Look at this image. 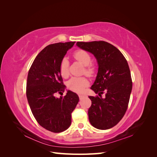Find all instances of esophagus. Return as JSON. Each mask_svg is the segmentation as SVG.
Masks as SVG:
<instances>
[{
    "instance_id": "1",
    "label": "esophagus",
    "mask_w": 157,
    "mask_h": 157,
    "mask_svg": "<svg viewBox=\"0 0 157 157\" xmlns=\"http://www.w3.org/2000/svg\"><path fill=\"white\" fill-rule=\"evenodd\" d=\"M84 96H84V95H82V94H79V95H78V97H79L80 99H82V98H83Z\"/></svg>"
}]
</instances>
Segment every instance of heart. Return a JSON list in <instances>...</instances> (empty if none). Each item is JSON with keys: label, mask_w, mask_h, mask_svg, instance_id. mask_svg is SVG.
Listing matches in <instances>:
<instances>
[{"label": "heart", "mask_w": 157, "mask_h": 157, "mask_svg": "<svg viewBox=\"0 0 157 157\" xmlns=\"http://www.w3.org/2000/svg\"><path fill=\"white\" fill-rule=\"evenodd\" d=\"M74 58L78 62L84 66V72L89 76H92L95 73V67L90 64L92 61V58L90 55L87 52L80 50L74 53ZM69 62L67 58H63L60 63V73L63 77L66 78L69 76ZM89 82L87 78L84 77H73L71 78L67 82L68 88L73 92L80 93L82 92L84 88L87 86Z\"/></svg>", "instance_id": "1"}]
</instances>
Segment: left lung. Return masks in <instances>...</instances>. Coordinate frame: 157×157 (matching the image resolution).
<instances>
[{"mask_svg": "<svg viewBox=\"0 0 157 157\" xmlns=\"http://www.w3.org/2000/svg\"><path fill=\"white\" fill-rule=\"evenodd\" d=\"M77 46L92 54L98 65L90 88L99 96H88L92 101L89 121L97 129H109L120 122L127 110L132 89L129 66L121 51L107 42H77Z\"/></svg>", "mask_w": 157, "mask_h": 157, "instance_id": "left-lung-1", "label": "left lung"}]
</instances>
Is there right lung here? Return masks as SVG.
I'll list each match as a JSON object with an SVG mask.
<instances>
[{
  "label": "right lung",
  "instance_id": "right-lung-1",
  "mask_svg": "<svg viewBox=\"0 0 157 157\" xmlns=\"http://www.w3.org/2000/svg\"><path fill=\"white\" fill-rule=\"evenodd\" d=\"M75 42L50 44L36 56L29 71L26 95L33 116L46 130L59 133L68 129L71 113L79 101L78 95L67 90L60 73V63Z\"/></svg>",
  "mask_w": 157,
  "mask_h": 157
}]
</instances>
